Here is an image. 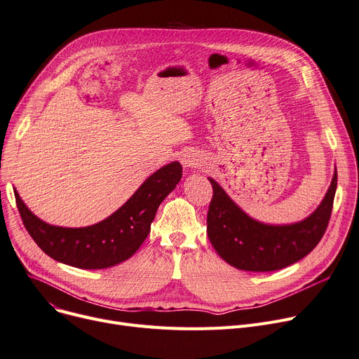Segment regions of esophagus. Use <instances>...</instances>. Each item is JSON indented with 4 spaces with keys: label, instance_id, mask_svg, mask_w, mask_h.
Here are the masks:
<instances>
[{
    "label": "esophagus",
    "instance_id": "esophagus-1",
    "mask_svg": "<svg viewBox=\"0 0 359 359\" xmlns=\"http://www.w3.org/2000/svg\"><path fill=\"white\" fill-rule=\"evenodd\" d=\"M180 161H182L183 167H186V168H192V167H196V165H198V160H196V158L194 157V154H191V153L183 154L182 158H180Z\"/></svg>",
    "mask_w": 359,
    "mask_h": 359
}]
</instances>
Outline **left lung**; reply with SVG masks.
Segmentation results:
<instances>
[{
  "label": "left lung",
  "instance_id": "left-lung-1",
  "mask_svg": "<svg viewBox=\"0 0 359 359\" xmlns=\"http://www.w3.org/2000/svg\"><path fill=\"white\" fill-rule=\"evenodd\" d=\"M214 195L210 203L208 233L217 253L229 265L250 272H271L287 268L307 256L322 240L332 215L337 172L325 199L306 219L272 225L253 219L210 177Z\"/></svg>",
  "mask_w": 359,
  "mask_h": 359
}]
</instances>
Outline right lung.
<instances>
[{
    "label": "right lung",
    "instance_id": "obj_1",
    "mask_svg": "<svg viewBox=\"0 0 359 359\" xmlns=\"http://www.w3.org/2000/svg\"><path fill=\"white\" fill-rule=\"evenodd\" d=\"M180 179V163H170L151 175L116 212L80 229L50 225L27 208L17 191L14 196L26 230L48 256L74 268L104 269L119 265L141 248L160 203Z\"/></svg>",
    "mask_w": 359,
    "mask_h": 359
}]
</instances>
